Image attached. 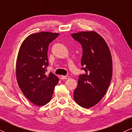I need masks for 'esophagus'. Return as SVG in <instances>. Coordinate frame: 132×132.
<instances>
[{
	"label": "esophagus",
	"instance_id": "1",
	"mask_svg": "<svg viewBox=\"0 0 132 132\" xmlns=\"http://www.w3.org/2000/svg\"><path fill=\"white\" fill-rule=\"evenodd\" d=\"M60 78L61 80H67V79H69L70 78V77L69 76H68V75H66V76H61Z\"/></svg>",
	"mask_w": 132,
	"mask_h": 132
}]
</instances>
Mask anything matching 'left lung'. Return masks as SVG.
I'll use <instances>...</instances> for the list:
<instances>
[{
  "label": "left lung",
  "instance_id": "left-lung-1",
  "mask_svg": "<svg viewBox=\"0 0 132 132\" xmlns=\"http://www.w3.org/2000/svg\"><path fill=\"white\" fill-rule=\"evenodd\" d=\"M71 36L82 46L81 64L85 73L79 76L73 99L86 109L101 101L108 90L112 77V59L108 44L95 31H82Z\"/></svg>",
  "mask_w": 132,
  "mask_h": 132
}]
</instances>
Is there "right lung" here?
<instances>
[{
    "instance_id": "obj_1",
    "label": "right lung",
    "mask_w": 132,
    "mask_h": 132,
    "mask_svg": "<svg viewBox=\"0 0 132 132\" xmlns=\"http://www.w3.org/2000/svg\"><path fill=\"white\" fill-rule=\"evenodd\" d=\"M59 33L40 32L28 36L23 42L17 55L16 78L24 95L38 106L48 104L51 100L58 77L48 67V50L51 42Z\"/></svg>"
}]
</instances>
